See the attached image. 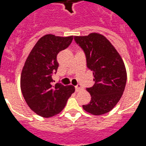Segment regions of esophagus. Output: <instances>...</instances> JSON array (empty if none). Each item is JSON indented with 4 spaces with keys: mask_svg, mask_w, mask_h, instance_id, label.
<instances>
[{
    "mask_svg": "<svg viewBox=\"0 0 146 146\" xmlns=\"http://www.w3.org/2000/svg\"><path fill=\"white\" fill-rule=\"evenodd\" d=\"M81 89H82V87L80 84H77V86H75V91H77V92H78V91H80Z\"/></svg>",
    "mask_w": 146,
    "mask_h": 146,
    "instance_id": "obj_1",
    "label": "esophagus"
}]
</instances>
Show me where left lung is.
Masks as SVG:
<instances>
[{
    "mask_svg": "<svg viewBox=\"0 0 146 146\" xmlns=\"http://www.w3.org/2000/svg\"><path fill=\"white\" fill-rule=\"evenodd\" d=\"M74 39L86 55L87 66L93 72L95 82L87 88L91 102L82 108L93 115L105 114L116 105L124 91L126 72L123 60L102 35L94 33L74 36Z\"/></svg>",
    "mask_w": 146,
    "mask_h": 146,
    "instance_id": "left-lung-1",
    "label": "left lung"
}]
</instances>
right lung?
<instances>
[{
	"label": "right lung",
	"instance_id": "obj_1",
	"mask_svg": "<svg viewBox=\"0 0 146 146\" xmlns=\"http://www.w3.org/2000/svg\"><path fill=\"white\" fill-rule=\"evenodd\" d=\"M72 40L73 36L45 35L35 44L23 66L22 94L29 108L40 116L49 118L61 112L75 91L73 86H54L52 80L59 66L58 54L69 47Z\"/></svg>",
	"mask_w": 146,
	"mask_h": 146
}]
</instances>
